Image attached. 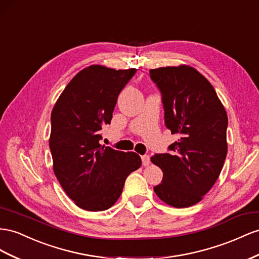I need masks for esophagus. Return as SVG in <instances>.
<instances>
[{
	"mask_svg": "<svg viewBox=\"0 0 259 259\" xmlns=\"http://www.w3.org/2000/svg\"><path fill=\"white\" fill-rule=\"evenodd\" d=\"M142 161H143V165H145V166L149 165V163H150V158H149V156H147V155L142 156Z\"/></svg>",
	"mask_w": 259,
	"mask_h": 259,
	"instance_id": "esophagus-1",
	"label": "esophagus"
}]
</instances>
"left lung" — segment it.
I'll return each instance as SVG.
<instances>
[{"label": "left lung", "mask_w": 259, "mask_h": 259, "mask_svg": "<svg viewBox=\"0 0 259 259\" xmlns=\"http://www.w3.org/2000/svg\"><path fill=\"white\" fill-rule=\"evenodd\" d=\"M162 94L165 126L179 136L171 153L151 157L163 172L153 187L157 196L176 208L199 202L218 180L228 152L226 109L204 75L190 65L150 69Z\"/></svg>", "instance_id": "8db88e82"}]
</instances>
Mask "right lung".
<instances>
[{
    "mask_svg": "<svg viewBox=\"0 0 259 259\" xmlns=\"http://www.w3.org/2000/svg\"><path fill=\"white\" fill-rule=\"evenodd\" d=\"M136 71L85 67L67 83L52 109L49 146L53 172L67 196L85 210L112 207L125 180L142 165L136 152L118 151L99 143L118 94Z\"/></svg>",
    "mask_w": 259,
    "mask_h": 259,
    "instance_id": "obj_1",
    "label": "right lung"
}]
</instances>
